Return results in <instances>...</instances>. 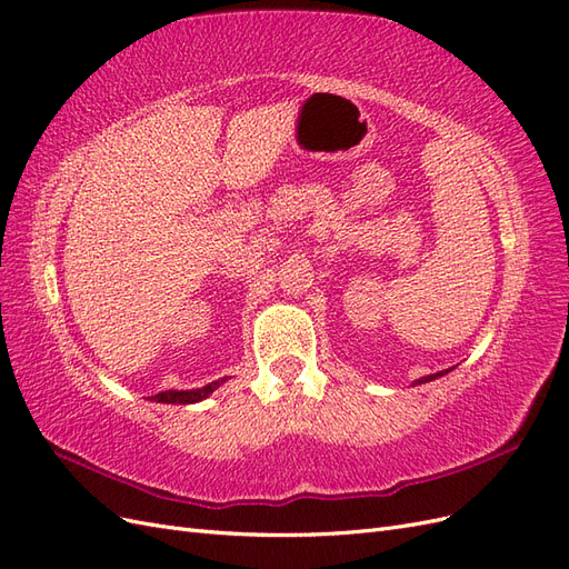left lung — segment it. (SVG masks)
<instances>
[{"mask_svg": "<svg viewBox=\"0 0 569 569\" xmlns=\"http://www.w3.org/2000/svg\"><path fill=\"white\" fill-rule=\"evenodd\" d=\"M446 372H449V370H446ZM441 375H443V372H437V375H427V377H422V380H418V382H420V385H422V382H432V380H437V377H441Z\"/></svg>", "mask_w": 569, "mask_h": 569, "instance_id": "obj_1", "label": "left lung"}]
</instances>
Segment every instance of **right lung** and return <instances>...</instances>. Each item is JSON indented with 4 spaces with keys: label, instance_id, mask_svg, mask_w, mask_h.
Listing matches in <instances>:
<instances>
[{
    "label": "right lung",
    "instance_id": "1",
    "mask_svg": "<svg viewBox=\"0 0 569 569\" xmlns=\"http://www.w3.org/2000/svg\"><path fill=\"white\" fill-rule=\"evenodd\" d=\"M226 380H218V382H211L206 385L201 389H192V391H161L153 396V401L159 403H197V401H203L206 396L213 393V389H218Z\"/></svg>",
    "mask_w": 569,
    "mask_h": 569
}]
</instances>
